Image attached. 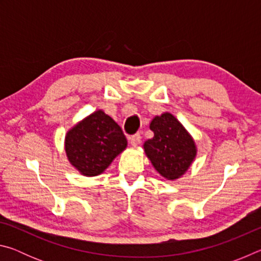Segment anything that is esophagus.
Wrapping results in <instances>:
<instances>
[{
    "mask_svg": "<svg viewBox=\"0 0 261 261\" xmlns=\"http://www.w3.org/2000/svg\"><path fill=\"white\" fill-rule=\"evenodd\" d=\"M129 140H130V144H131V146L136 147V146H138V145L140 144L141 137H140V135H139V134H136V135H134V136L129 137Z\"/></svg>",
    "mask_w": 261,
    "mask_h": 261,
    "instance_id": "esophagus-1",
    "label": "esophagus"
}]
</instances>
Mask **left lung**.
Instances as JSON below:
<instances>
[{"label":"left lung","mask_w":261,"mask_h":261,"mask_svg":"<svg viewBox=\"0 0 261 261\" xmlns=\"http://www.w3.org/2000/svg\"><path fill=\"white\" fill-rule=\"evenodd\" d=\"M153 138L143 147L159 174L168 180H176L187 173L197 156L193 137L173 114L165 112L149 123Z\"/></svg>","instance_id":"8db88e82"}]
</instances>
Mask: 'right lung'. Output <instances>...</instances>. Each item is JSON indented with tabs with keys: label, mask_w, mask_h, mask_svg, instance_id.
Listing matches in <instances>:
<instances>
[{
	"label": "right lung",
	"mask_w": 261,
	"mask_h": 261,
	"mask_svg": "<svg viewBox=\"0 0 261 261\" xmlns=\"http://www.w3.org/2000/svg\"><path fill=\"white\" fill-rule=\"evenodd\" d=\"M127 146L121 126L98 109L70 127L64 149L70 165L86 177L102 174Z\"/></svg>",
	"instance_id": "1"
}]
</instances>
